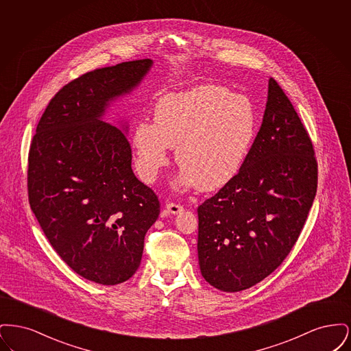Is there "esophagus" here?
<instances>
[{"label":"esophagus","instance_id":"esophagus-1","mask_svg":"<svg viewBox=\"0 0 351 351\" xmlns=\"http://www.w3.org/2000/svg\"><path fill=\"white\" fill-rule=\"evenodd\" d=\"M166 209H167L168 213H171V215H178V213L183 212L184 206L178 204V202H168V204H166Z\"/></svg>","mask_w":351,"mask_h":351}]
</instances>
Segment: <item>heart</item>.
<instances>
[{"instance_id":"heart-1","label":"heart","mask_w":351,"mask_h":351,"mask_svg":"<svg viewBox=\"0 0 351 351\" xmlns=\"http://www.w3.org/2000/svg\"><path fill=\"white\" fill-rule=\"evenodd\" d=\"M258 116L249 97L206 84L156 101L152 125L139 122L133 134L136 168L152 182L168 165V149L183 169L179 185L215 191L243 166L255 139Z\"/></svg>"}]
</instances>
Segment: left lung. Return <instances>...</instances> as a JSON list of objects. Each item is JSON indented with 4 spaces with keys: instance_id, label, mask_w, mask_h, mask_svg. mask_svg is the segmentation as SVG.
<instances>
[{
    "instance_id": "obj_1",
    "label": "left lung",
    "mask_w": 351,
    "mask_h": 351,
    "mask_svg": "<svg viewBox=\"0 0 351 351\" xmlns=\"http://www.w3.org/2000/svg\"><path fill=\"white\" fill-rule=\"evenodd\" d=\"M317 179L311 136L271 77L263 122L243 166L197 208L204 279L238 292L272 274L300 235Z\"/></svg>"
}]
</instances>
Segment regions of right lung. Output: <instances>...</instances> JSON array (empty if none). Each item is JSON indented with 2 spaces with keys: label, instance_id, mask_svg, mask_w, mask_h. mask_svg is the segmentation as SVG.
<instances>
[{
  "label": "right lung",
  "instance_id": "add662e5",
  "mask_svg": "<svg viewBox=\"0 0 351 351\" xmlns=\"http://www.w3.org/2000/svg\"><path fill=\"white\" fill-rule=\"evenodd\" d=\"M151 64L142 59L97 68L66 84L30 145L32 210L58 255L95 283L133 276L160 213L156 193L134 175L125 134L100 119L108 102L132 90Z\"/></svg>",
  "mask_w": 351,
  "mask_h": 351
}]
</instances>
